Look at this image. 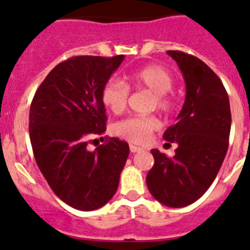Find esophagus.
Instances as JSON below:
<instances>
[{"instance_id":"obj_1","label":"esophagus","mask_w":250,"mask_h":250,"mask_svg":"<svg viewBox=\"0 0 250 250\" xmlns=\"http://www.w3.org/2000/svg\"><path fill=\"white\" fill-rule=\"evenodd\" d=\"M129 150H131V152H140V151H142L141 147H138V146H136V145H129Z\"/></svg>"}]
</instances>
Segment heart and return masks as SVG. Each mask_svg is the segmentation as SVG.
Masks as SVG:
<instances>
[{
    "instance_id": "b5f03b06",
    "label": "heart",
    "mask_w": 250,
    "mask_h": 250,
    "mask_svg": "<svg viewBox=\"0 0 250 250\" xmlns=\"http://www.w3.org/2000/svg\"><path fill=\"white\" fill-rule=\"evenodd\" d=\"M129 83L136 89H147L154 93L152 106H156L161 112H170L175 105V98L170 91L174 77L165 67L160 64L142 67L129 76ZM128 98L129 87L115 77L106 80L100 90L103 105L114 114L125 112ZM159 125L160 122L155 115H133L114 123L113 133L132 144H145Z\"/></svg>"
}]
</instances>
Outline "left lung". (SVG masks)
I'll return each instance as SVG.
<instances>
[{"instance_id": "left-lung-1", "label": "left lung", "mask_w": 250, "mask_h": 250, "mask_svg": "<svg viewBox=\"0 0 250 250\" xmlns=\"http://www.w3.org/2000/svg\"><path fill=\"white\" fill-rule=\"evenodd\" d=\"M186 81V102L177 123L164 140L178 145L175 155L154 148V167L147 173L150 193L167 207H186L203 196L215 180L229 147L230 103L221 80L200 58L167 50Z\"/></svg>"}]
</instances>
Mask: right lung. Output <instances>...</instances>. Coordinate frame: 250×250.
<instances>
[{
  "instance_id": "1",
  "label": "right lung",
  "mask_w": 250,
  "mask_h": 250,
  "mask_svg": "<svg viewBox=\"0 0 250 250\" xmlns=\"http://www.w3.org/2000/svg\"><path fill=\"white\" fill-rule=\"evenodd\" d=\"M123 58H68L48 73L31 102L29 135L38 167L56 196L81 211L112 200L129 154L128 144L115 137L94 151L86 147L105 132L100 90Z\"/></svg>"
}]
</instances>
